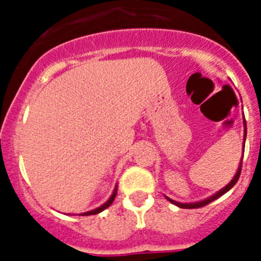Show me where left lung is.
Returning a JSON list of instances; mask_svg holds the SVG:
<instances>
[{
	"label": "left lung",
	"instance_id": "left-lung-1",
	"mask_svg": "<svg viewBox=\"0 0 261 261\" xmlns=\"http://www.w3.org/2000/svg\"><path fill=\"white\" fill-rule=\"evenodd\" d=\"M245 140H246V121H245V117H244V145H243L244 149H245ZM243 158H244V155H243V156H241L240 165H239L238 170H236V174L233 175V178H232V179H231L230 183H228L227 186L223 187V188H221L220 191L216 192V193H215V194H212V196L207 197V198L202 199V201H198V202H192V203H180V202L174 201V199L169 198V197H167V196H165V198H167L168 201L170 202V203L175 204V206L180 207V208H199V207H203V206H206V204L211 203V202L215 201V199H217L218 197H221V196H222V194H225L226 192L230 191V189L232 188V187L235 186L236 183H238L239 177H240V173H241V164H243Z\"/></svg>",
	"mask_w": 261,
	"mask_h": 261
}]
</instances>
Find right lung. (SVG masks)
I'll use <instances>...</instances> for the list:
<instances>
[{"label":"right lung","instance_id":"add662e5","mask_svg":"<svg viewBox=\"0 0 261 261\" xmlns=\"http://www.w3.org/2000/svg\"><path fill=\"white\" fill-rule=\"evenodd\" d=\"M116 194H117V186L115 187L114 192H112V194H111V197H110V198L107 199V201L105 202L103 204H101V206H99V207H97V208L92 210V211H88V212H83V213H80V215H82V216H91V215H97V213H99V212L105 211V210H106V208H109V207L111 206V204H112V202L115 201V198H116Z\"/></svg>","mask_w":261,"mask_h":261}]
</instances>
